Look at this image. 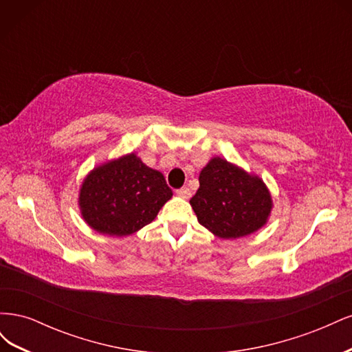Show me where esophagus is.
<instances>
[{
    "instance_id": "obj_1",
    "label": "esophagus",
    "mask_w": 352,
    "mask_h": 352,
    "mask_svg": "<svg viewBox=\"0 0 352 352\" xmlns=\"http://www.w3.org/2000/svg\"><path fill=\"white\" fill-rule=\"evenodd\" d=\"M176 194H177V197H180V198L188 199V198L190 197V190H189L188 188H180V189L176 190Z\"/></svg>"
}]
</instances>
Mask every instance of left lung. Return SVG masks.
Wrapping results in <instances>:
<instances>
[{
	"mask_svg": "<svg viewBox=\"0 0 352 352\" xmlns=\"http://www.w3.org/2000/svg\"><path fill=\"white\" fill-rule=\"evenodd\" d=\"M199 225L220 239L250 236L263 229L273 210L272 194L258 176L212 157L199 173V188L189 201Z\"/></svg>",
	"mask_w": 352,
	"mask_h": 352,
	"instance_id": "obj_1",
	"label": "left lung"
}]
</instances>
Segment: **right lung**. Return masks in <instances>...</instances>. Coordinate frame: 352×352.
<instances>
[{
	"label": "right lung",
	"mask_w": 352,
	"mask_h": 352,
	"mask_svg": "<svg viewBox=\"0 0 352 352\" xmlns=\"http://www.w3.org/2000/svg\"><path fill=\"white\" fill-rule=\"evenodd\" d=\"M172 197L163 173L129 153L95 166L85 176L78 206L91 229L120 238L150 225Z\"/></svg>",
	"instance_id": "obj_1"
}]
</instances>
